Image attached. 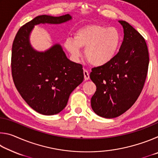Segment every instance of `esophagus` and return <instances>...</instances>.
Wrapping results in <instances>:
<instances>
[{
  "label": "esophagus",
  "instance_id": "34e87169",
  "mask_svg": "<svg viewBox=\"0 0 158 158\" xmlns=\"http://www.w3.org/2000/svg\"><path fill=\"white\" fill-rule=\"evenodd\" d=\"M84 80H85V81H86V80H89L90 79L89 72H88L87 70H85V69H84Z\"/></svg>",
  "mask_w": 158,
  "mask_h": 158
}]
</instances>
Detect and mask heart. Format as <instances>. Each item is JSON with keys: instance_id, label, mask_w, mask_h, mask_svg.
<instances>
[{"instance_id": "heart-1", "label": "heart", "mask_w": 158, "mask_h": 158, "mask_svg": "<svg viewBox=\"0 0 158 158\" xmlns=\"http://www.w3.org/2000/svg\"><path fill=\"white\" fill-rule=\"evenodd\" d=\"M121 40V33L117 28L96 23L79 28L74 33L73 40L65 41V46L76 60L81 55L80 48H85L84 56L88 63L98 67L113 60L118 52Z\"/></svg>"}]
</instances>
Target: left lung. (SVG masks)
Wrapping results in <instances>:
<instances>
[{
    "label": "left lung",
    "instance_id": "1",
    "mask_svg": "<svg viewBox=\"0 0 158 158\" xmlns=\"http://www.w3.org/2000/svg\"><path fill=\"white\" fill-rule=\"evenodd\" d=\"M123 41L113 60L92 68L90 78L97 89L91 98L96 114L113 118L125 113L141 94L148 73L149 55L143 36L125 21H119Z\"/></svg>",
    "mask_w": 158,
    "mask_h": 158
}]
</instances>
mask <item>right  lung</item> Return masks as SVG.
<instances>
[{
	"label": "right lung",
	"mask_w": 158,
	"mask_h": 158,
	"mask_svg": "<svg viewBox=\"0 0 158 158\" xmlns=\"http://www.w3.org/2000/svg\"><path fill=\"white\" fill-rule=\"evenodd\" d=\"M69 14L37 16L18 31L12 48L13 81L21 97L35 111L43 115L58 114L65 107L70 93L84 80L81 64L69 60L60 44L44 52L34 50L29 35L35 25L61 23Z\"/></svg>",
	"instance_id": "1"
}]
</instances>
